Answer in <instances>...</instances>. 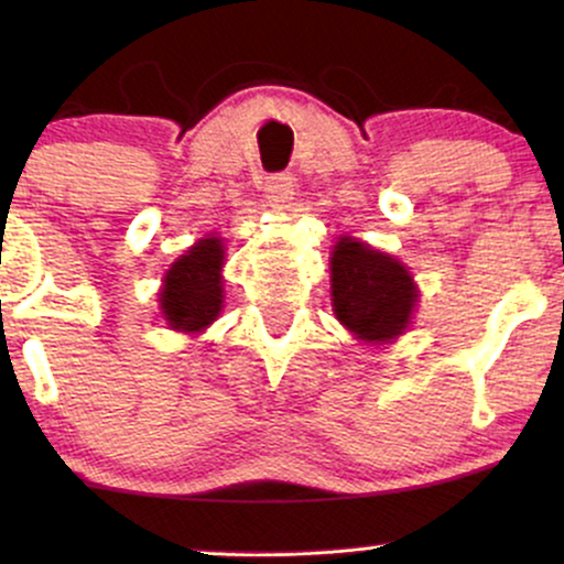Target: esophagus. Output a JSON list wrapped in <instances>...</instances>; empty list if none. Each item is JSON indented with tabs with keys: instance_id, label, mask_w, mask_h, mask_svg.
Listing matches in <instances>:
<instances>
[{
	"instance_id": "34e87169",
	"label": "esophagus",
	"mask_w": 564,
	"mask_h": 564,
	"mask_svg": "<svg viewBox=\"0 0 564 564\" xmlns=\"http://www.w3.org/2000/svg\"><path fill=\"white\" fill-rule=\"evenodd\" d=\"M264 196L270 206L278 212H291V200H294V177L289 172H278L264 177Z\"/></svg>"
}]
</instances>
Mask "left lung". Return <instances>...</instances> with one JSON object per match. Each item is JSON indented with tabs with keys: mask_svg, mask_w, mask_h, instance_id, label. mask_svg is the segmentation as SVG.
Segmentation results:
<instances>
[{
	"mask_svg": "<svg viewBox=\"0 0 564 564\" xmlns=\"http://www.w3.org/2000/svg\"><path fill=\"white\" fill-rule=\"evenodd\" d=\"M413 278L390 254L341 238L332 254V302L341 326L366 341L403 334L416 304Z\"/></svg>",
	"mask_w": 564,
	"mask_h": 564,
	"instance_id": "obj_1",
	"label": "left lung"
}]
</instances>
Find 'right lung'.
I'll use <instances>...</instances> for the list:
<instances>
[{
    "instance_id": "obj_1",
    "label": "right lung",
    "mask_w": 564,
    "mask_h": 564,
    "mask_svg": "<svg viewBox=\"0 0 564 564\" xmlns=\"http://www.w3.org/2000/svg\"><path fill=\"white\" fill-rule=\"evenodd\" d=\"M223 260L219 238H200L164 275L161 313L174 332H200L223 310Z\"/></svg>"
}]
</instances>
